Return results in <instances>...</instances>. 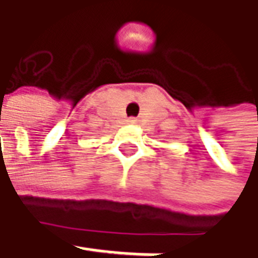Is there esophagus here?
Instances as JSON below:
<instances>
[{
	"mask_svg": "<svg viewBox=\"0 0 258 258\" xmlns=\"http://www.w3.org/2000/svg\"><path fill=\"white\" fill-rule=\"evenodd\" d=\"M129 122L131 123H138V119L136 117H129Z\"/></svg>",
	"mask_w": 258,
	"mask_h": 258,
	"instance_id": "1",
	"label": "esophagus"
}]
</instances>
